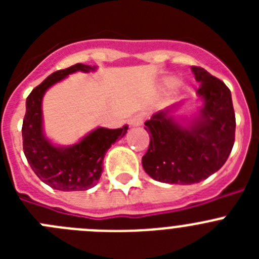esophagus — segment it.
I'll use <instances>...</instances> for the list:
<instances>
[{"instance_id": "1", "label": "esophagus", "mask_w": 259, "mask_h": 259, "mask_svg": "<svg viewBox=\"0 0 259 259\" xmlns=\"http://www.w3.org/2000/svg\"><path fill=\"white\" fill-rule=\"evenodd\" d=\"M144 123V118L141 114H137V115L132 116L131 119H130V125L131 127H140V125H143Z\"/></svg>"}]
</instances>
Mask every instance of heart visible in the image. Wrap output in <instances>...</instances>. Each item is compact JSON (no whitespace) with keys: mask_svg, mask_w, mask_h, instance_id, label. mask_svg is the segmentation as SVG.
<instances>
[{"mask_svg":"<svg viewBox=\"0 0 259 259\" xmlns=\"http://www.w3.org/2000/svg\"><path fill=\"white\" fill-rule=\"evenodd\" d=\"M174 84H175V79H174L172 76H164L163 79L161 80V85H162V88H164V89L171 88V87H174ZM182 87H183V84H176L175 88L180 89Z\"/></svg>","mask_w":259,"mask_h":259,"instance_id":"b5f03b06","label":"heart"}]
</instances>
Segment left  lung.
<instances>
[{"mask_svg":"<svg viewBox=\"0 0 259 259\" xmlns=\"http://www.w3.org/2000/svg\"><path fill=\"white\" fill-rule=\"evenodd\" d=\"M192 72L200 83L197 111L191 116L179 115V102L145 122L150 144L141 162L157 182L187 185L207 179L226 163L235 143L231 91L205 68L193 66Z\"/></svg>","mask_w":259,"mask_h":259,"instance_id":"1","label":"left lung"}]
</instances>
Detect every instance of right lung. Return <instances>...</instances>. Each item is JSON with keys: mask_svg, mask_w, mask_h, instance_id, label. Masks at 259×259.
<instances>
[{"mask_svg": "<svg viewBox=\"0 0 259 259\" xmlns=\"http://www.w3.org/2000/svg\"><path fill=\"white\" fill-rule=\"evenodd\" d=\"M96 66L76 63L53 72L36 87L26 101L23 119V150L33 172L53 189L62 192L87 191L101 178L102 162L109 148L127 134L128 125L109 130L97 127L71 145H59L47 137L44 131L42 100L48 89L75 72H93Z\"/></svg>", "mask_w": 259, "mask_h": 259, "instance_id": "1", "label": "right lung"}]
</instances>
